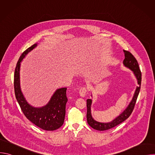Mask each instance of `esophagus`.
<instances>
[{"label": "esophagus", "mask_w": 155, "mask_h": 155, "mask_svg": "<svg viewBox=\"0 0 155 155\" xmlns=\"http://www.w3.org/2000/svg\"><path fill=\"white\" fill-rule=\"evenodd\" d=\"M87 93V90H86V87H81L80 90H79V93L80 96H81L82 97H84Z\"/></svg>", "instance_id": "esophagus-1"}]
</instances>
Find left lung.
<instances>
[{"mask_svg":"<svg viewBox=\"0 0 155 155\" xmlns=\"http://www.w3.org/2000/svg\"><path fill=\"white\" fill-rule=\"evenodd\" d=\"M125 58L123 61L124 66L130 70H131L133 72L134 76L136 77L137 80V84H139L135 90L134 94L133 97L132 98V100L129 102L127 107L124 110V111L120 114L117 117L114 119L112 121L108 122V123H101L96 121L92 117L91 114V105H92V99H88L86 100V106H87V114H86V118L87 122L91 127L93 129L97 130H105L107 129H110L113 128L114 127L118 125L119 124L123 122L126 120L127 118L129 117L131 113L133 110L136 100L137 99L140 90V84L142 81V74L140 70L139 67V64L137 61L134 58V56L132 55L130 52L124 50ZM91 96L92 94H91Z\"/></svg>","mask_w":155,"mask_h":155,"instance_id":"left-lung-1","label":"left lung"}]
</instances>
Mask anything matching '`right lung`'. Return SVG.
Returning a JSON list of instances; mask_svg holds the SVG:
<instances>
[{"label": "right lung", "instance_id": "add662e5", "mask_svg": "<svg viewBox=\"0 0 155 155\" xmlns=\"http://www.w3.org/2000/svg\"><path fill=\"white\" fill-rule=\"evenodd\" d=\"M37 46L35 43L25 51L20 56L15 71L14 89L16 99L25 117L33 124L45 130H54L64 123L65 115V105L68 102L66 96L67 87L57 89L49 102L41 107H35L26 101L20 86L21 62L26 56Z\"/></svg>", "mask_w": 155, "mask_h": 155}]
</instances>
